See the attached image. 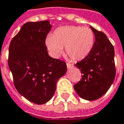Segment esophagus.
Wrapping results in <instances>:
<instances>
[{"mask_svg":"<svg viewBox=\"0 0 124 124\" xmlns=\"http://www.w3.org/2000/svg\"><path fill=\"white\" fill-rule=\"evenodd\" d=\"M67 67L68 69H70L73 67V65L72 64H70V63H67Z\"/></svg>","mask_w":124,"mask_h":124,"instance_id":"esophagus-1","label":"esophagus"}]
</instances>
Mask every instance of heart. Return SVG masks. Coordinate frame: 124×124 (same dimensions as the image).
<instances>
[{
  "label": "heart",
  "instance_id": "b5f03b06",
  "mask_svg": "<svg viewBox=\"0 0 124 124\" xmlns=\"http://www.w3.org/2000/svg\"><path fill=\"white\" fill-rule=\"evenodd\" d=\"M94 44V33L88 27L65 26L55 30L53 35L46 38L45 45L54 58H59L63 52L74 61L85 59L93 50Z\"/></svg>",
  "mask_w": 124,
  "mask_h": 124
}]
</instances>
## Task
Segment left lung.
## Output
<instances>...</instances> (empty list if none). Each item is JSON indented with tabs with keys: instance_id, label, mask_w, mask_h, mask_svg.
Returning <instances> with one entry per match:
<instances>
[{
	"instance_id": "obj_1",
	"label": "left lung",
	"mask_w": 124,
	"mask_h": 124,
	"mask_svg": "<svg viewBox=\"0 0 124 124\" xmlns=\"http://www.w3.org/2000/svg\"><path fill=\"white\" fill-rule=\"evenodd\" d=\"M91 28L94 33V44L90 54L75 64L82 75L80 81L74 86L81 98L89 101L105 94L116 75L114 46L105 33L92 26Z\"/></svg>"
}]
</instances>
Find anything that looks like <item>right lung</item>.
Returning a JSON list of instances; mask_svg holds the SVG:
<instances>
[{
  "label": "right lung",
  "instance_id": "1",
  "mask_svg": "<svg viewBox=\"0 0 124 124\" xmlns=\"http://www.w3.org/2000/svg\"><path fill=\"white\" fill-rule=\"evenodd\" d=\"M49 21L28 22L11 40L8 66L19 94L41 105L52 98L58 79L65 75V61L49 56L45 40L51 30Z\"/></svg>",
  "mask_w": 124,
  "mask_h": 124
}]
</instances>
